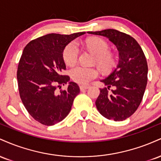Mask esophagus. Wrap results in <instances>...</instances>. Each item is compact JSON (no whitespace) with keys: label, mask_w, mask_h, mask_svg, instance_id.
<instances>
[{"label":"esophagus","mask_w":161,"mask_h":161,"mask_svg":"<svg viewBox=\"0 0 161 161\" xmlns=\"http://www.w3.org/2000/svg\"><path fill=\"white\" fill-rule=\"evenodd\" d=\"M89 86H80V90L81 91H83V90H86V89H88V88H89Z\"/></svg>","instance_id":"esophagus-1"}]
</instances>
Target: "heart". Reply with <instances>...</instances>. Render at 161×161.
I'll use <instances>...</instances> for the list:
<instances>
[{
	"instance_id": "b5f03b06",
	"label": "heart",
	"mask_w": 161,
	"mask_h": 161,
	"mask_svg": "<svg viewBox=\"0 0 161 161\" xmlns=\"http://www.w3.org/2000/svg\"><path fill=\"white\" fill-rule=\"evenodd\" d=\"M86 46L92 52L97 55V61L104 69H108L112 66L114 59L110 53V47L104 40L99 38H90L87 41ZM64 61L67 65L73 66L78 61L79 47L76 42L73 41L66 46L64 51ZM98 75V71L95 68L84 66H75L70 71V76L74 82L80 85H87Z\"/></svg>"
}]
</instances>
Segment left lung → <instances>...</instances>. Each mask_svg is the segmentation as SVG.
<instances>
[{"label":"left lung","mask_w":161,"mask_h":161,"mask_svg":"<svg viewBox=\"0 0 161 161\" xmlns=\"http://www.w3.org/2000/svg\"><path fill=\"white\" fill-rule=\"evenodd\" d=\"M88 33L106 37L119 51L116 68L101 80L108 88H100L95 104L100 114L107 119L124 120L137 110L145 91L147 64L143 51L135 38L116 29ZM110 86L114 88L109 92Z\"/></svg>","instance_id":"8db88e82"}]
</instances>
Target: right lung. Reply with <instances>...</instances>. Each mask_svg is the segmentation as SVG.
I'll return each mask as SVG.
<instances>
[{"instance_id": "obj_1", "label": "right lung", "mask_w": 161, "mask_h": 161, "mask_svg": "<svg viewBox=\"0 0 161 161\" xmlns=\"http://www.w3.org/2000/svg\"><path fill=\"white\" fill-rule=\"evenodd\" d=\"M85 33L47 34L31 41L23 50L17 69L19 95L29 114L42 124L53 125L65 119L80 92L76 83L63 75V53L70 42ZM66 83V90L57 91Z\"/></svg>"}]
</instances>
